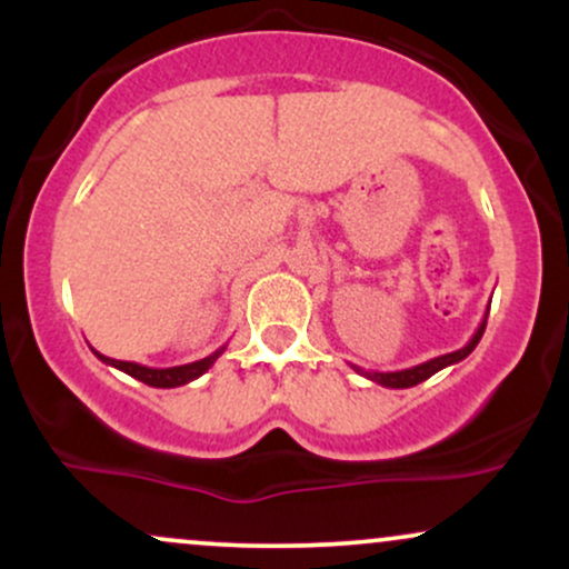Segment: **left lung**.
Instances as JSON below:
<instances>
[{
    "label": "left lung",
    "mask_w": 569,
    "mask_h": 569,
    "mask_svg": "<svg viewBox=\"0 0 569 569\" xmlns=\"http://www.w3.org/2000/svg\"><path fill=\"white\" fill-rule=\"evenodd\" d=\"M487 316H489V310H487ZM487 316H485V321L479 323V329H476V335L471 337V342H468L466 348H460V350H455V352H447V356L430 358V361H426V363H417V367L401 369V371H367V369H361V367H352V369H356L361 377H367V380L382 385V388H415V385L426 382L428 377H433L436 371L452 367V363H460L462 358L471 356L473 348H476V345H479V339H481V335H485V329H487Z\"/></svg>",
    "instance_id": "1"
}]
</instances>
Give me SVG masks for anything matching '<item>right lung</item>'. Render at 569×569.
Listing matches in <instances>:
<instances>
[{
    "instance_id": "1",
    "label": "right lung",
    "mask_w": 569,
    "mask_h": 569,
    "mask_svg": "<svg viewBox=\"0 0 569 569\" xmlns=\"http://www.w3.org/2000/svg\"><path fill=\"white\" fill-rule=\"evenodd\" d=\"M221 352H224V348L211 352V356L200 358V361L184 363V367H171V369H152V367H141V363H133V361H117V358H107V356H101V352H96V356L101 358L103 363H109V367L126 371V375L133 377V380L149 385V388H179V385H187V382L198 380V377L206 375Z\"/></svg>"
}]
</instances>
